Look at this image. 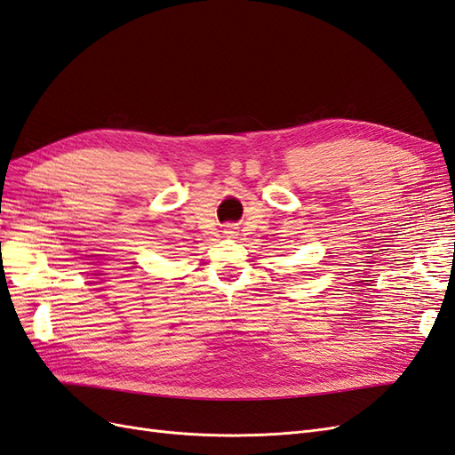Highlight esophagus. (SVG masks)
<instances>
[{"instance_id": "34e87169", "label": "esophagus", "mask_w": 455, "mask_h": 455, "mask_svg": "<svg viewBox=\"0 0 455 455\" xmlns=\"http://www.w3.org/2000/svg\"><path fill=\"white\" fill-rule=\"evenodd\" d=\"M226 233H229V235H233V233H237L235 231V228H233V226H228V231Z\"/></svg>"}]
</instances>
